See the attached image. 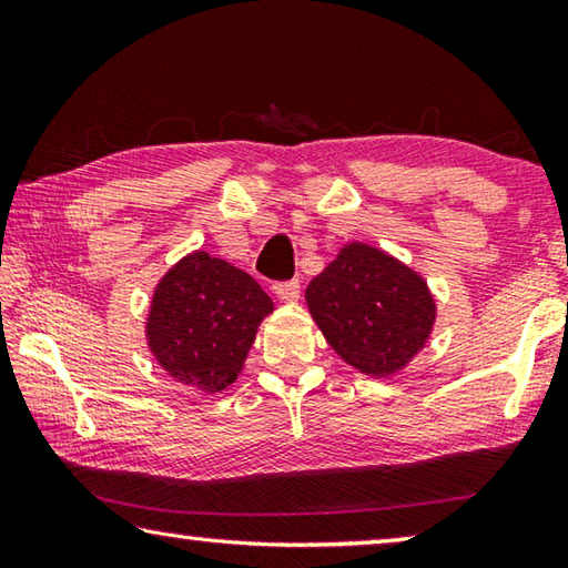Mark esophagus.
<instances>
[{"label":"esophagus","instance_id":"esophagus-1","mask_svg":"<svg viewBox=\"0 0 568 568\" xmlns=\"http://www.w3.org/2000/svg\"><path fill=\"white\" fill-rule=\"evenodd\" d=\"M273 291H275L277 297H281V301L293 303V301H297V295H301V281H283V283H275Z\"/></svg>","mask_w":568,"mask_h":568}]
</instances>
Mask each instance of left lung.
I'll list each match as a JSON object with an SVG mask.
<instances>
[{"label": "left lung", "mask_w": 568, "mask_h": 568, "mask_svg": "<svg viewBox=\"0 0 568 568\" xmlns=\"http://www.w3.org/2000/svg\"><path fill=\"white\" fill-rule=\"evenodd\" d=\"M305 303L331 348L371 378L406 368L436 323L428 283L365 243L343 245L307 285Z\"/></svg>", "instance_id": "1"}]
</instances>
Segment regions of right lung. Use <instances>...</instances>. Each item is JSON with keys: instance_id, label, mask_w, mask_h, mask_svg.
Here are the masks:
<instances>
[{"instance_id": "right-lung-1", "label": "right lung", "mask_w": 568, "mask_h": 568, "mask_svg": "<svg viewBox=\"0 0 568 568\" xmlns=\"http://www.w3.org/2000/svg\"><path fill=\"white\" fill-rule=\"evenodd\" d=\"M273 301L253 277L195 250L162 275L145 325L155 361L203 393L235 383Z\"/></svg>"}]
</instances>
